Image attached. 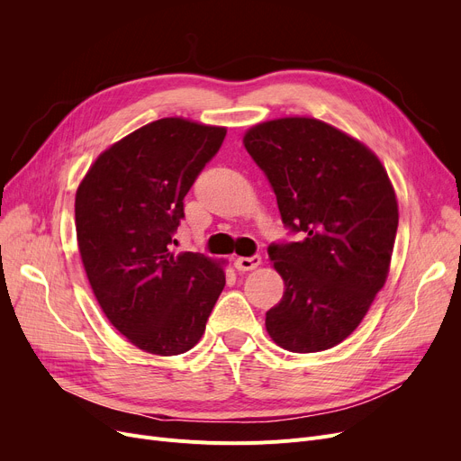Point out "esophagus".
<instances>
[{
  "mask_svg": "<svg viewBox=\"0 0 461 461\" xmlns=\"http://www.w3.org/2000/svg\"><path fill=\"white\" fill-rule=\"evenodd\" d=\"M259 265H261V256H258V254H254L250 258H237L235 259V267L239 271H252V269L259 267Z\"/></svg>",
  "mask_w": 461,
  "mask_h": 461,
  "instance_id": "obj_1",
  "label": "esophagus"
}]
</instances>
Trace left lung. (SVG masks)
<instances>
[{"label": "left lung", "instance_id": "1", "mask_svg": "<svg viewBox=\"0 0 461 461\" xmlns=\"http://www.w3.org/2000/svg\"><path fill=\"white\" fill-rule=\"evenodd\" d=\"M243 141L276 194L284 226L299 233L267 249L285 292L265 327L287 351L334 348L389 275L398 230L391 179L365 143L320 119H273Z\"/></svg>", "mask_w": 461, "mask_h": 461}]
</instances>
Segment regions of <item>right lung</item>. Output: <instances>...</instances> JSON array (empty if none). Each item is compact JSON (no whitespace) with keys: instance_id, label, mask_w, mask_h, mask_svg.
<instances>
[{"instance_id":"right-lung-1","label":"right lung","mask_w":461,"mask_h":461,"mask_svg":"<svg viewBox=\"0 0 461 461\" xmlns=\"http://www.w3.org/2000/svg\"><path fill=\"white\" fill-rule=\"evenodd\" d=\"M224 127L164 117L125 136L77 190L86 275L110 323L136 348L179 355L200 342L226 285L221 263L172 250L183 200L224 141Z\"/></svg>"}]
</instances>
